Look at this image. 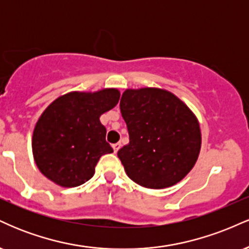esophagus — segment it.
I'll use <instances>...</instances> for the list:
<instances>
[{
	"mask_svg": "<svg viewBox=\"0 0 249 249\" xmlns=\"http://www.w3.org/2000/svg\"><path fill=\"white\" fill-rule=\"evenodd\" d=\"M112 147H113V151H115V152L117 153V152H118L119 148H121V142H116V144L112 145Z\"/></svg>",
	"mask_w": 249,
	"mask_h": 249,
	"instance_id": "esophagus-1",
	"label": "esophagus"
}]
</instances>
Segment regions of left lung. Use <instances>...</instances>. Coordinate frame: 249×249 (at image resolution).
<instances>
[{
	"mask_svg": "<svg viewBox=\"0 0 249 249\" xmlns=\"http://www.w3.org/2000/svg\"><path fill=\"white\" fill-rule=\"evenodd\" d=\"M130 142L118 151L128 178L165 188L192 170L201 147L199 122L184 102L157 88L127 89L121 99Z\"/></svg>",
	"mask_w": 249,
	"mask_h": 249,
	"instance_id": "left-lung-1",
	"label": "left lung"
}]
</instances>
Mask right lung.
Here are the masks:
<instances>
[{"instance_id": "1", "label": "right lung", "mask_w": 249, "mask_h": 249, "mask_svg": "<svg viewBox=\"0 0 249 249\" xmlns=\"http://www.w3.org/2000/svg\"><path fill=\"white\" fill-rule=\"evenodd\" d=\"M119 97L117 89L73 91L45 108L34 130L33 153L48 179L62 187H76L92 178L99 158L113 152L99 117L115 107Z\"/></svg>"}]
</instances>
